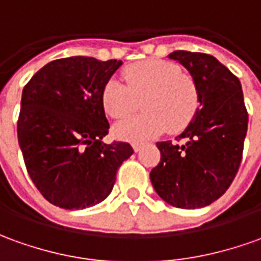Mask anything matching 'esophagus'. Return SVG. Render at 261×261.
I'll return each mask as SVG.
<instances>
[{"instance_id": "esophagus-1", "label": "esophagus", "mask_w": 261, "mask_h": 261, "mask_svg": "<svg viewBox=\"0 0 261 261\" xmlns=\"http://www.w3.org/2000/svg\"><path fill=\"white\" fill-rule=\"evenodd\" d=\"M143 145H144V143H134L133 148H134V151H140L143 148Z\"/></svg>"}]
</instances>
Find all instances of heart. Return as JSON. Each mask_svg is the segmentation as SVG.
Instances as JSON below:
<instances>
[{"label": "heart", "instance_id": "obj_1", "mask_svg": "<svg viewBox=\"0 0 261 261\" xmlns=\"http://www.w3.org/2000/svg\"><path fill=\"white\" fill-rule=\"evenodd\" d=\"M125 84L108 80L101 101L108 116L124 120L143 107L144 113L116 127V136L138 141L163 131L180 133L197 116L201 98L196 80L166 60H144L127 67Z\"/></svg>", "mask_w": 261, "mask_h": 261}]
</instances>
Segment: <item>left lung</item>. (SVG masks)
<instances>
[{"label": "left lung", "mask_w": 261, "mask_h": 261, "mask_svg": "<svg viewBox=\"0 0 261 261\" xmlns=\"http://www.w3.org/2000/svg\"><path fill=\"white\" fill-rule=\"evenodd\" d=\"M168 58L190 71L200 90L201 108L174 143H157L161 159L150 178L166 203L200 208L221 197L234 180L249 114L240 81L219 60L184 49Z\"/></svg>", "instance_id": "1"}]
</instances>
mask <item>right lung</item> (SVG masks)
Segmentation results:
<instances>
[{
	"mask_svg": "<svg viewBox=\"0 0 261 261\" xmlns=\"http://www.w3.org/2000/svg\"><path fill=\"white\" fill-rule=\"evenodd\" d=\"M120 65L93 57L60 58L22 90L18 143L28 174L51 204L80 210L102 201L134 153L125 141H101L110 128L101 94Z\"/></svg>",
	"mask_w": 261,
	"mask_h": 261,
	"instance_id": "1",
	"label": "right lung"
}]
</instances>
